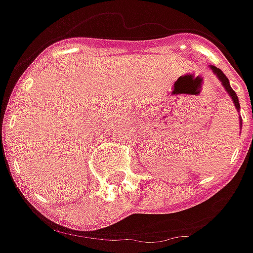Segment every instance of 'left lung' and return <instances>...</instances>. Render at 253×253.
Returning a JSON list of instances; mask_svg holds the SVG:
<instances>
[{
  "label": "left lung",
  "mask_w": 253,
  "mask_h": 253,
  "mask_svg": "<svg viewBox=\"0 0 253 253\" xmlns=\"http://www.w3.org/2000/svg\"><path fill=\"white\" fill-rule=\"evenodd\" d=\"M211 69H212V72L217 74V77H218L219 80H221V83H222V85L225 87V90L228 91V94L231 95V98L234 100V104H235V107H237V110H239V101H238V97H237V94H235V91L231 88V85H229V82L228 79L225 77V74L222 73L219 69H217L215 66H211Z\"/></svg>",
  "instance_id": "8db88e82"
}]
</instances>
